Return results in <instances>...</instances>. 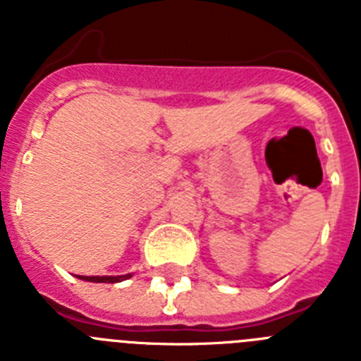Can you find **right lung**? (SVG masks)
<instances>
[{
  "instance_id": "obj_1",
  "label": "right lung",
  "mask_w": 361,
  "mask_h": 361,
  "mask_svg": "<svg viewBox=\"0 0 361 361\" xmlns=\"http://www.w3.org/2000/svg\"><path fill=\"white\" fill-rule=\"evenodd\" d=\"M78 279L86 280V282H95V283H117V282H123V280L132 279V273H128V275H121V276H78Z\"/></svg>"
}]
</instances>
